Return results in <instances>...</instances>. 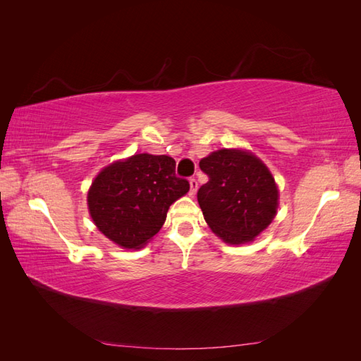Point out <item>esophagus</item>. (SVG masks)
Returning <instances> with one entry per match:
<instances>
[{
	"mask_svg": "<svg viewBox=\"0 0 361 361\" xmlns=\"http://www.w3.org/2000/svg\"><path fill=\"white\" fill-rule=\"evenodd\" d=\"M197 188H199V183H197V179L191 178L190 179V194L194 195L195 192H197Z\"/></svg>",
	"mask_w": 361,
	"mask_h": 361,
	"instance_id": "obj_1",
	"label": "esophagus"
}]
</instances>
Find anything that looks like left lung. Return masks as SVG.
<instances>
[{"instance_id": "left-lung-1", "label": "left lung", "mask_w": 361, "mask_h": 361, "mask_svg": "<svg viewBox=\"0 0 361 361\" xmlns=\"http://www.w3.org/2000/svg\"><path fill=\"white\" fill-rule=\"evenodd\" d=\"M207 180L197 191L204 220L227 244H245L274 220L279 190L268 167L251 152L220 149L200 161Z\"/></svg>"}]
</instances>
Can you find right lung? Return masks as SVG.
<instances>
[{
  "mask_svg": "<svg viewBox=\"0 0 361 361\" xmlns=\"http://www.w3.org/2000/svg\"><path fill=\"white\" fill-rule=\"evenodd\" d=\"M167 155L137 154L116 161L94 178L87 204L97 228L123 248H141L166 221L171 203L190 190Z\"/></svg>",
  "mask_w": 361,
  "mask_h": 361,
  "instance_id": "right-lung-1",
  "label": "right lung"
}]
</instances>
